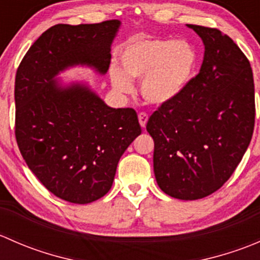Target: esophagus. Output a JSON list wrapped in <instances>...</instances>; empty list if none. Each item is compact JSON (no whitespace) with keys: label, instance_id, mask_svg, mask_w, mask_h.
<instances>
[{"label":"esophagus","instance_id":"esophagus-1","mask_svg":"<svg viewBox=\"0 0 260 260\" xmlns=\"http://www.w3.org/2000/svg\"><path fill=\"white\" fill-rule=\"evenodd\" d=\"M138 120H140L141 127L145 128L147 124V120H148V115H147L146 113H143V112H141V113H138Z\"/></svg>","mask_w":260,"mask_h":260}]
</instances>
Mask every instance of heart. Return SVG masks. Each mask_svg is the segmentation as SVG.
Listing matches in <instances>:
<instances>
[{
    "instance_id": "obj_1",
    "label": "heart",
    "mask_w": 260,
    "mask_h": 260,
    "mask_svg": "<svg viewBox=\"0 0 260 260\" xmlns=\"http://www.w3.org/2000/svg\"><path fill=\"white\" fill-rule=\"evenodd\" d=\"M120 65L111 68V80L118 93L132 91V79H141V94L149 104L161 106L182 93L192 78L196 52L182 40L136 39L124 46Z\"/></svg>"
}]
</instances>
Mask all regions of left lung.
Returning <instances> with one entry per match:
<instances>
[{"mask_svg":"<svg viewBox=\"0 0 260 260\" xmlns=\"http://www.w3.org/2000/svg\"><path fill=\"white\" fill-rule=\"evenodd\" d=\"M205 45L200 73L147 122L159 188L180 200L219 190L250 143L255 120L250 62L217 28L187 25Z\"/></svg>","mask_w":260,"mask_h":260,"instance_id":"1","label":"left lung"}]
</instances>
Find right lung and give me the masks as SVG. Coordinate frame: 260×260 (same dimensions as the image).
<instances>
[{"label":"right lung","instance_id":"right-lung-1","mask_svg":"<svg viewBox=\"0 0 260 260\" xmlns=\"http://www.w3.org/2000/svg\"><path fill=\"white\" fill-rule=\"evenodd\" d=\"M118 20L48 28L20 62L15 79V136L28 169L51 193L89 204L112 187L117 165L141 135L133 108H111L83 84L54 80L86 64L106 74Z\"/></svg>","mask_w":260,"mask_h":260}]
</instances>
